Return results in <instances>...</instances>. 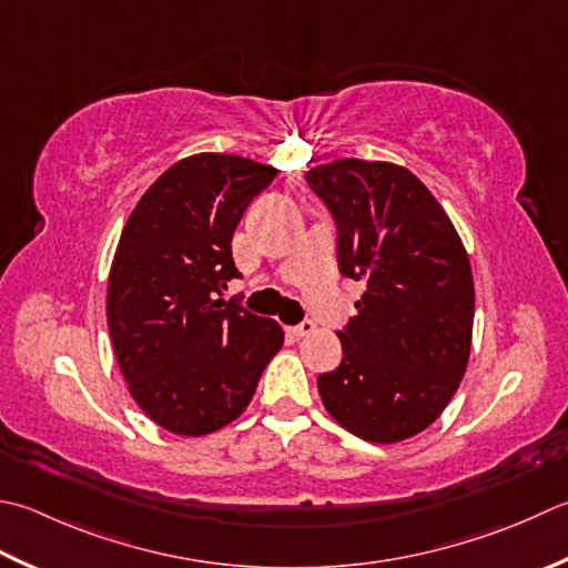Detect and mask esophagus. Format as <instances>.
<instances>
[{
    "label": "esophagus",
    "mask_w": 568,
    "mask_h": 568,
    "mask_svg": "<svg viewBox=\"0 0 568 568\" xmlns=\"http://www.w3.org/2000/svg\"><path fill=\"white\" fill-rule=\"evenodd\" d=\"M291 332H293L295 337H307V335H313V332H315V322H313V320L300 322V325L291 327Z\"/></svg>",
    "instance_id": "1"
}]
</instances>
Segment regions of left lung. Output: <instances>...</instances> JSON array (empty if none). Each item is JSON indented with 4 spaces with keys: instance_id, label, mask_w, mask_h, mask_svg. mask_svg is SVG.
Returning <instances> with one entry per match:
<instances>
[{
    "instance_id": "left-lung-1",
    "label": "left lung",
    "mask_w": 568,
    "mask_h": 568,
    "mask_svg": "<svg viewBox=\"0 0 568 568\" xmlns=\"http://www.w3.org/2000/svg\"><path fill=\"white\" fill-rule=\"evenodd\" d=\"M337 224L339 271L364 281L342 362L320 374L322 404L369 443L426 430L468 369L475 285L453 221L428 186L394 162L335 160L305 174Z\"/></svg>"
}]
</instances>
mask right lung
I'll return each instance as SVG.
<instances>
[{
    "instance_id": "obj_1",
    "label": "right lung",
    "mask_w": 568,
    "mask_h": 568,
    "mask_svg": "<svg viewBox=\"0 0 568 568\" xmlns=\"http://www.w3.org/2000/svg\"><path fill=\"white\" fill-rule=\"evenodd\" d=\"M277 170L202 152L172 164L132 209L108 275V329L135 404L176 436L236 420L283 347L271 317L224 303L231 239Z\"/></svg>"
}]
</instances>
